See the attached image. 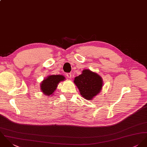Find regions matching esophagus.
<instances>
[{"label":"esophagus","mask_w":147,"mask_h":147,"mask_svg":"<svg viewBox=\"0 0 147 147\" xmlns=\"http://www.w3.org/2000/svg\"><path fill=\"white\" fill-rule=\"evenodd\" d=\"M66 76H67V78H70L71 77V73H67L66 74Z\"/></svg>","instance_id":"34e87169"}]
</instances>
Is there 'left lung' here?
<instances>
[{"instance_id": "8db88e82", "label": "left lung", "mask_w": 147, "mask_h": 147, "mask_svg": "<svg viewBox=\"0 0 147 147\" xmlns=\"http://www.w3.org/2000/svg\"><path fill=\"white\" fill-rule=\"evenodd\" d=\"M74 83L82 96L87 100H92L97 95L103 85L102 77L89 69L83 70L81 74L74 78Z\"/></svg>"}]
</instances>
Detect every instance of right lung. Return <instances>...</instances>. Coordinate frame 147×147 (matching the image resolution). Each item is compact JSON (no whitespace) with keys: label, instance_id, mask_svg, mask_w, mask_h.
Listing matches in <instances>:
<instances>
[{"label":"right lung","instance_id":"right-lung-1","mask_svg":"<svg viewBox=\"0 0 147 147\" xmlns=\"http://www.w3.org/2000/svg\"><path fill=\"white\" fill-rule=\"evenodd\" d=\"M65 77L62 75H51L45 78L40 84L41 92L45 95H53L59 83L63 81Z\"/></svg>","mask_w":147,"mask_h":147}]
</instances>
